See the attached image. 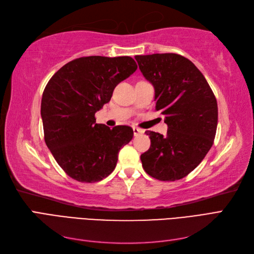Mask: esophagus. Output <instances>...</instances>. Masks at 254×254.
Masks as SVG:
<instances>
[{
    "mask_svg": "<svg viewBox=\"0 0 254 254\" xmlns=\"http://www.w3.org/2000/svg\"><path fill=\"white\" fill-rule=\"evenodd\" d=\"M133 133H134L135 136H136V135H140V134L144 133V130H143V129H140V128H137V127H133Z\"/></svg>",
    "mask_w": 254,
    "mask_h": 254,
    "instance_id": "1",
    "label": "esophagus"
}]
</instances>
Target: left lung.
<instances>
[{
    "label": "left lung",
    "instance_id": "1",
    "mask_svg": "<svg viewBox=\"0 0 254 254\" xmlns=\"http://www.w3.org/2000/svg\"><path fill=\"white\" fill-rule=\"evenodd\" d=\"M155 89L156 110L164 115L165 135L145 131L150 147L141 155L144 171L161 181L182 179L200 164L216 134L218 108L202 73L178 54L134 57Z\"/></svg>",
    "mask_w": 254,
    "mask_h": 254
}]
</instances>
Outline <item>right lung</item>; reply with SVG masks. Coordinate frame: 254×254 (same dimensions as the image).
<instances>
[{
    "instance_id": "obj_1",
    "label": "right lung",
    "mask_w": 254,
    "mask_h": 254,
    "mask_svg": "<svg viewBox=\"0 0 254 254\" xmlns=\"http://www.w3.org/2000/svg\"><path fill=\"white\" fill-rule=\"evenodd\" d=\"M137 68L128 56H89L58 70L41 101L44 141L60 167L79 182H97L117 166L119 151L133 137L129 126L97 124L95 113Z\"/></svg>"
}]
</instances>
